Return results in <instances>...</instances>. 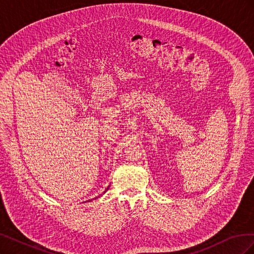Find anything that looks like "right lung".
<instances>
[{
  "label": "right lung",
  "mask_w": 254,
  "mask_h": 254,
  "mask_svg": "<svg viewBox=\"0 0 254 254\" xmlns=\"http://www.w3.org/2000/svg\"><path fill=\"white\" fill-rule=\"evenodd\" d=\"M107 190H108V189H107ZM96 198H97V197H96ZM96 198H95V199H96ZM90 201H91V200H90Z\"/></svg>",
  "instance_id": "add662e5"
}]
</instances>
